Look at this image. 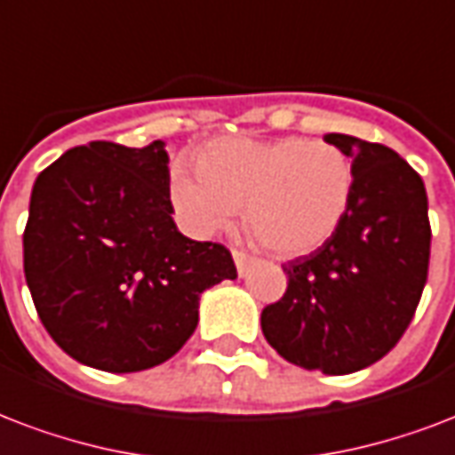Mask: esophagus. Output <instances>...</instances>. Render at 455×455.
<instances>
[{
  "label": "esophagus",
  "instance_id": "1",
  "mask_svg": "<svg viewBox=\"0 0 455 455\" xmlns=\"http://www.w3.org/2000/svg\"><path fill=\"white\" fill-rule=\"evenodd\" d=\"M234 262H235V269H238V274L243 276V274L248 272V267H251L252 258L251 255H245L243 251H234Z\"/></svg>",
  "mask_w": 455,
  "mask_h": 455
}]
</instances>
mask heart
Instances as JSON below:
<instances>
[{
  "mask_svg": "<svg viewBox=\"0 0 455 455\" xmlns=\"http://www.w3.org/2000/svg\"><path fill=\"white\" fill-rule=\"evenodd\" d=\"M353 166L336 145L305 138H217L197 166L176 164L172 204L181 227L207 238L238 210L276 255L317 251L348 212Z\"/></svg>",
  "mask_w": 455,
  "mask_h": 455,
  "instance_id": "1",
  "label": "heart"
}]
</instances>
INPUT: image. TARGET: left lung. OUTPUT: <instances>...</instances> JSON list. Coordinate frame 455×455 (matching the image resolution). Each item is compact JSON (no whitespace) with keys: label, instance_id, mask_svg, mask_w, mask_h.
<instances>
[{"label":"left lung","instance_id":"left-lung-1","mask_svg":"<svg viewBox=\"0 0 455 455\" xmlns=\"http://www.w3.org/2000/svg\"><path fill=\"white\" fill-rule=\"evenodd\" d=\"M351 159L353 193L322 248L283 265L289 289L262 310V334L283 360L324 374L372 365L411 324L427 282L425 183L379 143L327 133Z\"/></svg>","mask_w":455,"mask_h":455}]
</instances>
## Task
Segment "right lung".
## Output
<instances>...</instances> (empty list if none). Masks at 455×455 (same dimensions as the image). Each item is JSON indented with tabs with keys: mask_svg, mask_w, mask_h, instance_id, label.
Segmentation results:
<instances>
[{
	"mask_svg": "<svg viewBox=\"0 0 455 455\" xmlns=\"http://www.w3.org/2000/svg\"><path fill=\"white\" fill-rule=\"evenodd\" d=\"M164 140H95L64 152L33 186L23 269L59 348L104 372H140L181 351L200 296L235 279L220 243L173 224Z\"/></svg>",
	"mask_w": 455,
	"mask_h": 455,
	"instance_id": "1",
	"label": "right lung"
}]
</instances>
